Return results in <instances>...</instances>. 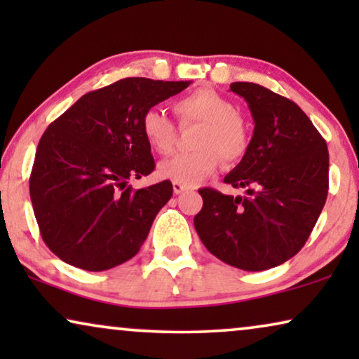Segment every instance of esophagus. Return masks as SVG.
<instances>
[{"mask_svg": "<svg viewBox=\"0 0 359 359\" xmlns=\"http://www.w3.org/2000/svg\"><path fill=\"white\" fill-rule=\"evenodd\" d=\"M188 189H191L189 186H186V184H183V183H173V193L175 194H181V193H184V191H188Z\"/></svg>", "mask_w": 359, "mask_h": 359, "instance_id": "obj_1", "label": "esophagus"}]
</instances>
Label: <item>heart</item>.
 Wrapping results in <instances>:
<instances>
[{"label": "heart", "mask_w": 359, "mask_h": 359, "mask_svg": "<svg viewBox=\"0 0 359 359\" xmlns=\"http://www.w3.org/2000/svg\"><path fill=\"white\" fill-rule=\"evenodd\" d=\"M175 114L181 126L199 124L194 132L191 151L176 154L161 161L158 173L161 178L183 183L198 184L217 170L220 160L238 161L248 150V129L237 107L227 97L214 90H198L189 93L173 104ZM142 135L156 154H170L175 147L176 127L163 112L150 107L142 114Z\"/></svg>", "instance_id": "1"}]
</instances>
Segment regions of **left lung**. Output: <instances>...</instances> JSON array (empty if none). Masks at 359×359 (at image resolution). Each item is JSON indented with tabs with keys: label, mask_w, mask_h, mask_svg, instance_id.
Instances as JSON below:
<instances>
[{
	"label": "left lung",
	"mask_w": 359,
	"mask_h": 359,
	"mask_svg": "<svg viewBox=\"0 0 359 359\" xmlns=\"http://www.w3.org/2000/svg\"><path fill=\"white\" fill-rule=\"evenodd\" d=\"M252 111L247 154L224 178L247 196L203 188L194 217L201 242L220 262L263 271L292 258L307 242L328 194V149L296 102L257 83L230 85Z\"/></svg>",
	"instance_id": "8db88e82"
}]
</instances>
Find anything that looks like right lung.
Wrapping results in <instances>:
<instances>
[{"label":"right lung","instance_id":"right-lung-1","mask_svg":"<svg viewBox=\"0 0 359 359\" xmlns=\"http://www.w3.org/2000/svg\"><path fill=\"white\" fill-rule=\"evenodd\" d=\"M189 83L124 78L86 93L43 132L29 193L42 240L62 262L104 271L139 253L173 194L168 180L127 186L155 170L142 114Z\"/></svg>","mask_w":359,"mask_h":359}]
</instances>
